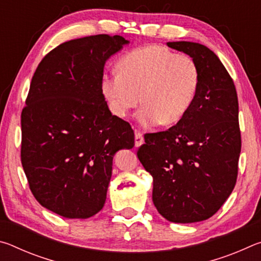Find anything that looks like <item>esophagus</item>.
Returning <instances> with one entry per match:
<instances>
[{"instance_id": "esophagus-1", "label": "esophagus", "mask_w": 261, "mask_h": 261, "mask_svg": "<svg viewBox=\"0 0 261 261\" xmlns=\"http://www.w3.org/2000/svg\"><path fill=\"white\" fill-rule=\"evenodd\" d=\"M143 144H144V137H143V135H141L140 132L136 131L135 132V145H136V147H140Z\"/></svg>"}]
</instances>
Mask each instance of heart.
<instances>
[{
    "mask_svg": "<svg viewBox=\"0 0 261 261\" xmlns=\"http://www.w3.org/2000/svg\"><path fill=\"white\" fill-rule=\"evenodd\" d=\"M199 86V69L192 57L149 45L127 53L118 70L103 72L101 91L112 113L125 117L139 101L136 117L144 127L171 125L188 113Z\"/></svg>",
    "mask_w": 261,
    "mask_h": 261,
    "instance_id": "obj_1",
    "label": "heart"
}]
</instances>
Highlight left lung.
Instances as JSON below:
<instances>
[{
  "instance_id": "left-lung-1",
  "label": "left lung",
  "mask_w": 261,
  "mask_h": 261,
  "mask_svg": "<svg viewBox=\"0 0 261 261\" xmlns=\"http://www.w3.org/2000/svg\"><path fill=\"white\" fill-rule=\"evenodd\" d=\"M192 57L199 86L191 107L167 131L145 135L137 155L153 177V204L166 220L193 223L210 219L236 184L241 153L236 88L210 48L167 42Z\"/></svg>"
}]
</instances>
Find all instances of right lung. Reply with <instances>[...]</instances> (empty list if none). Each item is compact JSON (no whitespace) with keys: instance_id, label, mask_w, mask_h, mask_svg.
Returning <instances> with one entry per match:
<instances>
[{"instance_id":"add662e5","label":"right lung","mask_w":261,"mask_h":261,"mask_svg":"<svg viewBox=\"0 0 261 261\" xmlns=\"http://www.w3.org/2000/svg\"><path fill=\"white\" fill-rule=\"evenodd\" d=\"M121 35L64 42L43 57L21 112V165L39 204L67 219L102 210L117 151L135 146L130 124L101 91L108 59L129 45Z\"/></svg>"}]
</instances>
